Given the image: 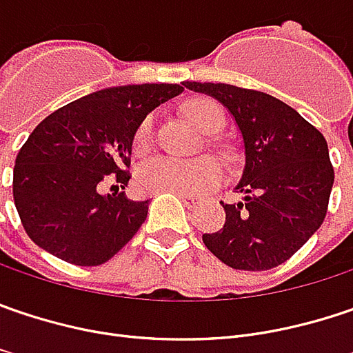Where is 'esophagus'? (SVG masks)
I'll return each mask as SVG.
<instances>
[{
	"instance_id": "34e87169",
	"label": "esophagus",
	"mask_w": 353,
	"mask_h": 353,
	"mask_svg": "<svg viewBox=\"0 0 353 353\" xmlns=\"http://www.w3.org/2000/svg\"><path fill=\"white\" fill-rule=\"evenodd\" d=\"M176 196L179 197V199H181L183 203H188V205H197V203L201 201L199 197H197V196H192V194H181V192H177Z\"/></svg>"
}]
</instances>
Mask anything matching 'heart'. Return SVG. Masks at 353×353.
<instances>
[{"label":"heart","mask_w":353,"mask_h":353,"mask_svg":"<svg viewBox=\"0 0 353 353\" xmlns=\"http://www.w3.org/2000/svg\"><path fill=\"white\" fill-rule=\"evenodd\" d=\"M185 117L199 128L203 134L214 135L225 123V114L214 99H192L185 105ZM154 141V119H145L135 134V154H145ZM137 188L148 194H203L216 188L221 181V165L214 157H197L190 161H179L172 157H154L143 161L135 174Z\"/></svg>","instance_id":"b5f03b06"}]
</instances>
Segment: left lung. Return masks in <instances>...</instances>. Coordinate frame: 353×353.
Returning <instances> with one entry per match:
<instances>
[{
  "label": "left lung",
  "instance_id": "left-lung-1",
  "mask_svg": "<svg viewBox=\"0 0 353 353\" xmlns=\"http://www.w3.org/2000/svg\"><path fill=\"white\" fill-rule=\"evenodd\" d=\"M221 101L245 145L239 203H223L225 223L203 234L205 248L234 270L263 272L292 258L323 223L334 185L325 137L278 97L230 83L185 81Z\"/></svg>",
  "mask_w": 353,
  "mask_h": 353
}]
</instances>
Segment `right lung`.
I'll list each match as a JSON object with an SVG mask.
<instances>
[{"label": "right lung", "instance_id": "right-lung-1", "mask_svg": "<svg viewBox=\"0 0 353 353\" xmlns=\"http://www.w3.org/2000/svg\"><path fill=\"white\" fill-rule=\"evenodd\" d=\"M183 92L179 83L119 85L48 115L15 157L13 201L26 234L75 265L112 259L148 218V199L99 194L130 181L132 143L145 115ZM115 188V185H112Z\"/></svg>", "mask_w": 353, "mask_h": 353}]
</instances>
